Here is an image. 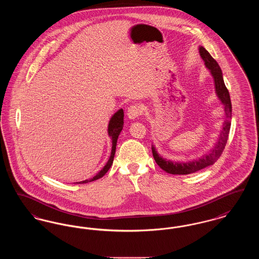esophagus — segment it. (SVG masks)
<instances>
[{"label":"esophagus","instance_id":"obj_1","mask_svg":"<svg viewBox=\"0 0 259 259\" xmlns=\"http://www.w3.org/2000/svg\"><path fill=\"white\" fill-rule=\"evenodd\" d=\"M142 108L139 105H131L127 110V115L130 119H135L142 114Z\"/></svg>","mask_w":259,"mask_h":259}]
</instances>
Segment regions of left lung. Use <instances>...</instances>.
Segmentation results:
<instances>
[{"label":"left lung","mask_w":259,"mask_h":259,"mask_svg":"<svg viewBox=\"0 0 259 259\" xmlns=\"http://www.w3.org/2000/svg\"><path fill=\"white\" fill-rule=\"evenodd\" d=\"M199 52L202 57V59L205 62L206 67L210 71V74L214 80V87H215V93L219 99L222 101L224 106V111L226 113V120L223 123L222 132L220 134V138L218 140V143L215 146L211 148V150L207 154H204L201 158L195 159L189 162H172V161L166 160L162 158L160 155L155 150V148L151 146L152 154L154 157V160L157 163V165L160 167L162 170L165 172L172 174V175H188L192 172H198L208 166L212 165L214 162L221 157L222 151L226 146L228 135L230 131L231 126V113H232V106H231V100L230 95L228 92V89L224 84V80L222 77V72L221 67L219 66L218 62L215 61L209 54L207 50L203 47L199 48Z\"/></svg>","instance_id":"1"}]
</instances>
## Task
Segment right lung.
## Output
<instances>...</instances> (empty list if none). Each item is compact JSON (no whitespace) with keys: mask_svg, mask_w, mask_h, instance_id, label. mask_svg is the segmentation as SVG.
Wrapping results in <instances>:
<instances>
[{"mask_svg":"<svg viewBox=\"0 0 259 259\" xmlns=\"http://www.w3.org/2000/svg\"><path fill=\"white\" fill-rule=\"evenodd\" d=\"M124 112L122 109H120L119 111H116L110 120V123H109V127H108V133L109 136L111 138V141H112V147H111V156H110V159L107 162V164L105 165V167L100 171V172L93 177L91 180H87V181H82V182H79V183H76V184H87V183H90V182H94L96 180L101 179L106 172H108L111 168V164L113 162V158H114V154H115V148H116V143H117V139H118V136L120 134L122 128H123V120Z\"/></svg>","mask_w":259,"mask_h":259,"instance_id":"1","label":"right lung"}]
</instances>
